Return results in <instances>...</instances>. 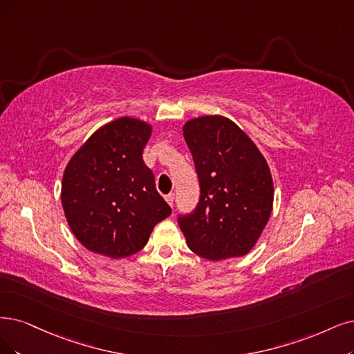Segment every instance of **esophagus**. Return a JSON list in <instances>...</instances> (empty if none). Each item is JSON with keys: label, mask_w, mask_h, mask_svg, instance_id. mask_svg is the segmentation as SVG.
Here are the masks:
<instances>
[{"label": "esophagus", "mask_w": 354, "mask_h": 354, "mask_svg": "<svg viewBox=\"0 0 354 354\" xmlns=\"http://www.w3.org/2000/svg\"><path fill=\"white\" fill-rule=\"evenodd\" d=\"M165 200L167 201V204L170 205V207H174V201H175V194L174 192H170V194H167L166 197H165Z\"/></svg>", "instance_id": "1"}]
</instances>
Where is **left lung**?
Returning a JSON list of instances; mask_svg holds the SVG:
<instances>
[{
  "label": "left lung",
  "instance_id": "left-lung-1",
  "mask_svg": "<svg viewBox=\"0 0 354 354\" xmlns=\"http://www.w3.org/2000/svg\"><path fill=\"white\" fill-rule=\"evenodd\" d=\"M184 137L200 182L197 207L178 217L189 250L212 261L246 255L272 210L274 188L264 156L225 116L188 121Z\"/></svg>",
  "mask_w": 354,
  "mask_h": 354
}]
</instances>
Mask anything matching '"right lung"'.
<instances>
[{
  "label": "right lung",
  "mask_w": 354,
  "mask_h": 354,
  "mask_svg": "<svg viewBox=\"0 0 354 354\" xmlns=\"http://www.w3.org/2000/svg\"><path fill=\"white\" fill-rule=\"evenodd\" d=\"M151 127L120 118L99 128L65 167L61 201L68 225L88 251L125 258L146 246L172 213L142 162Z\"/></svg>",
  "instance_id": "1"
}]
</instances>
